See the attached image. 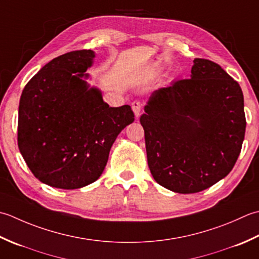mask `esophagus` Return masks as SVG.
I'll return each instance as SVG.
<instances>
[{"label":"esophagus","instance_id":"34e87169","mask_svg":"<svg viewBox=\"0 0 259 259\" xmlns=\"http://www.w3.org/2000/svg\"><path fill=\"white\" fill-rule=\"evenodd\" d=\"M141 107H142V105H141L140 102H137V100H135V102L132 103V109H133V112H134V114H135V117H136V118L140 117Z\"/></svg>","mask_w":259,"mask_h":259}]
</instances>
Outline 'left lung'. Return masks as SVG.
I'll return each instance as SVG.
<instances>
[{
    "label": "left lung",
    "instance_id": "left-lung-1",
    "mask_svg": "<svg viewBox=\"0 0 259 259\" xmlns=\"http://www.w3.org/2000/svg\"><path fill=\"white\" fill-rule=\"evenodd\" d=\"M144 110L147 164L160 186L196 193L233 170L246 131L244 95L217 63L196 58L191 78L156 89Z\"/></svg>",
    "mask_w": 259,
    "mask_h": 259
}]
</instances>
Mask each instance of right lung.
Returning a JSON list of instances; mask_svg holds the SVG:
<instances>
[{
  "label": "right lung",
  "mask_w": 259,
  "mask_h": 259,
  "mask_svg": "<svg viewBox=\"0 0 259 259\" xmlns=\"http://www.w3.org/2000/svg\"><path fill=\"white\" fill-rule=\"evenodd\" d=\"M94 58L93 50L55 58L21 95L19 150L33 176L50 187L72 190L96 181L116 137L134 122L130 105L109 107L86 81Z\"/></svg>",
  "instance_id": "add662e5"
}]
</instances>
